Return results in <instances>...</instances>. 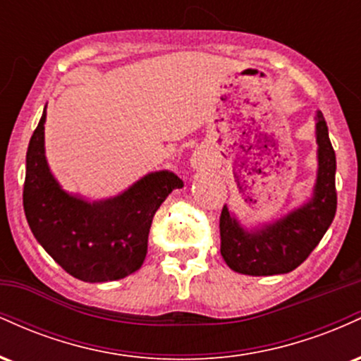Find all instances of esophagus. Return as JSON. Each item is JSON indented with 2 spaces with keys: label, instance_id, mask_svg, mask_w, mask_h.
<instances>
[{
  "label": "esophagus",
  "instance_id": "1",
  "mask_svg": "<svg viewBox=\"0 0 361 361\" xmlns=\"http://www.w3.org/2000/svg\"><path fill=\"white\" fill-rule=\"evenodd\" d=\"M190 164H192L193 169L197 171H204L210 166V156L209 152L204 151V149H197V151L192 154V159H190Z\"/></svg>",
  "mask_w": 361,
  "mask_h": 361
}]
</instances>
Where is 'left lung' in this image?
Masks as SVG:
<instances>
[{
  "instance_id": "1",
  "label": "left lung",
  "mask_w": 361,
  "mask_h": 361,
  "mask_svg": "<svg viewBox=\"0 0 361 361\" xmlns=\"http://www.w3.org/2000/svg\"><path fill=\"white\" fill-rule=\"evenodd\" d=\"M317 175L304 204L273 222L244 227L224 205L221 255L231 270L251 276L283 275L307 259L336 214V154L321 111H316Z\"/></svg>"
}]
</instances>
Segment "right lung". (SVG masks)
I'll use <instances>...</instances> for the list:
<instances>
[{
    "mask_svg": "<svg viewBox=\"0 0 361 361\" xmlns=\"http://www.w3.org/2000/svg\"><path fill=\"white\" fill-rule=\"evenodd\" d=\"M45 109L27 151L23 209L28 226L40 246L74 279L90 283L126 279L146 259L156 210L183 181L161 169L103 200L66 192L45 157Z\"/></svg>",
    "mask_w": 361,
    "mask_h": 361,
    "instance_id": "obj_1",
    "label": "right lung"
}]
</instances>
